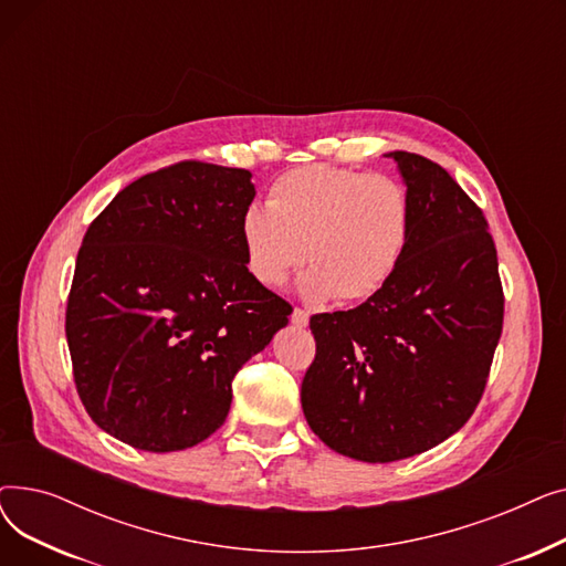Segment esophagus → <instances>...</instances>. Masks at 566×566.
Wrapping results in <instances>:
<instances>
[{
  "label": "esophagus",
  "instance_id": "esophagus-1",
  "mask_svg": "<svg viewBox=\"0 0 566 566\" xmlns=\"http://www.w3.org/2000/svg\"><path fill=\"white\" fill-rule=\"evenodd\" d=\"M291 323L298 325V328H305V325L310 323V312H307V310H301V307H295L293 314H291Z\"/></svg>",
  "mask_w": 566,
  "mask_h": 566
}]
</instances>
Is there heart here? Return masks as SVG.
<instances>
[{
    "instance_id": "b5f03b06",
    "label": "heart",
    "mask_w": 566,
    "mask_h": 566,
    "mask_svg": "<svg viewBox=\"0 0 566 566\" xmlns=\"http://www.w3.org/2000/svg\"><path fill=\"white\" fill-rule=\"evenodd\" d=\"M410 224V199L397 178L305 165L277 178L265 206L245 208L241 245L261 286H282L307 256L305 298L360 303L395 275Z\"/></svg>"
}]
</instances>
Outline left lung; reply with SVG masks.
I'll return each mask as SVG.
<instances>
[{"instance_id": "left-lung-1", "label": "left lung", "mask_w": 566, "mask_h": 566, "mask_svg": "<svg viewBox=\"0 0 566 566\" xmlns=\"http://www.w3.org/2000/svg\"><path fill=\"white\" fill-rule=\"evenodd\" d=\"M399 167L412 224L395 275L360 307L314 314L301 401L331 450L390 463L436 448L478 408L502 333L497 252L482 208L440 165Z\"/></svg>"}]
</instances>
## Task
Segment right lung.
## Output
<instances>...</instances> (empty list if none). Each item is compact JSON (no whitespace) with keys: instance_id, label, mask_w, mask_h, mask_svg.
<instances>
[{"instance_id":"1","label":"right lung","mask_w":566,"mask_h":566,"mask_svg":"<svg viewBox=\"0 0 566 566\" xmlns=\"http://www.w3.org/2000/svg\"><path fill=\"white\" fill-rule=\"evenodd\" d=\"M248 169L186 160L146 174L88 224L66 307L77 395L135 450L178 452L216 433L231 380L293 307L245 268Z\"/></svg>"}]
</instances>
